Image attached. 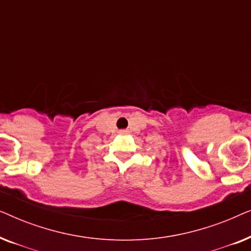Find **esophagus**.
Instances as JSON below:
<instances>
[{
  "instance_id": "esophagus-1",
  "label": "esophagus",
  "mask_w": 251,
  "mask_h": 251,
  "mask_svg": "<svg viewBox=\"0 0 251 251\" xmlns=\"http://www.w3.org/2000/svg\"><path fill=\"white\" fill-rule=\"evenodd\" d=\"M126 130H120V135H126Z\"/></svg>"
}]
</instances>
